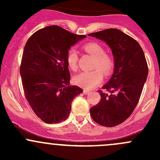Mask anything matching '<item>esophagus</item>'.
Here are the masks:
<instances>
[{
    "instance_id": "1",
    "label": "esophagus",
    "mask_w": 160,
    "mask_h": 160,
    "mask_svg": "<svg viewBox=\"0 0 160 160\" xmlns=\"http://www.w3.org/2000/svg\"><path fill=\"white\" fill-rule=\"evenodd\" d=\"M83 93H84V94H88V93H89V91H88V90H83Z\"/></svg>"
}]
</instances>
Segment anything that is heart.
<instances>
[{"label": "heart", "instance_id": "b5f03b06", "mask_svg": "<svg viewBox=\"0 0 160 160\" xmlns=\"http://www.w3.org/2000/svg\"><path fill=\"white\" fill-rule=\"evenodd\" d=\"M85 52L88 53L95 59L92 69L89 72H81L74 77L73 81L77 86L84 89L90 90L96 88L102 82L103 75L108 77L114 70V60L106 50L98 42H88L82 46ZM67 62L72 70H77L78 67V52L70 49L67 52Z\"/></svg>", "mask_w": 160, "mask_h": 160}]
</instances>
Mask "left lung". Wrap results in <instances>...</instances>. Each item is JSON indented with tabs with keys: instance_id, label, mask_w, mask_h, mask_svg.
I'll return each mask as SVG.
<instances>
[{
	"instance_id": "1",
	"label": "left lung",
	"mask_w": 160,
	"mask_h": 160,
	"mask_svg": "<svg viewBox=\"0 0 160 160\" xmlns=\"http://www.w3.org/2000/svg\"><path fill=\"white\" fill-rule=\"evenodd\" d=\"M105 42L112 51L114 70L110 80L100 90L101 101L90 109L95 122L114 127L125 122L135 110L148 76L144 52L136 40L117 28L89 34Z\"/></svg>"
}]
</instances>
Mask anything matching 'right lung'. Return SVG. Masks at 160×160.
<instances>
[{
  "instance_id": "1",
  "label": "right lung",
  "mask_w": 160,
  "mask_h": 160,
  "mask_svg": "<svg viewBox=\"0 0 160 160\" xmlns=\"http://www.w3.org/2000/svg\"><path fill=\"white\" fill-rule=\"evenodd\" d=\"M85 37L52 25L32 34L25 44L20 67L24 93L35 114L46 123L66 120L72 99L83 92L70 85L67 54Z\"/></svg>"
}]
</instances>
